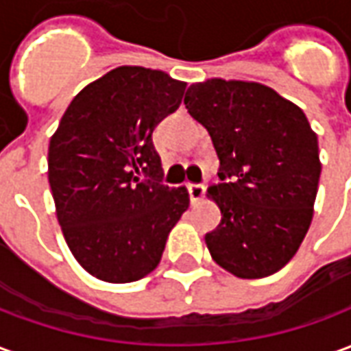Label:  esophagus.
<instances>
[{"label": "esophagus", "instance_id": "obj_1", "mask_svg": "<svg viewBox=\"0 0 351 351\" xmlns=\"http://www.w3.org/2000/svg\"><path fill=\"white\" fill-rule=\"evenodd\" d=\"M188 193H190L191 205H197L199 201L205 195V186L201 184H188Z\"/></svg>", "mask_w": 351, "mask_h": 351}]
</instances>
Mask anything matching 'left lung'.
Returning <instances> with one entry per match:
<instances>
[{
	"instance_id": "left-lung-1",
	"label": "left lung",
	"mask_w": 351,
	"mask_h": 351,
	"mask_svg": "<svg viewBox=\"0 0 351 351\" xmlns=\"http://www.w3.org/2000/svg\"><path fill=\"white\" fill-rule=\"evenodd\" d=\"M184 105L220 160V184L206 191L221 213L205 235L210 256L239 278L274 274L312 221L322 173L316 133L301 108L259 82H195Z\"/></svg>"
}]
</instances>
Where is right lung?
I'll use <instances>...</instances> for the list:
<instances>
[{
    "label": "right lung",
    "mask_w": 351,
    "mask_h": 351,
    "mask_svg": "<svg viewBox=\"0 0 351 351\" xmlns=\"http://www.w3.org/2000/svg\"><path fill=\"white\" fill-rule=\"evenodd\" d=\"M186 82L138 65L80 90L49 145V182L65 243L95 278L128 284L158 267L188 206L161 184L154 128L182 103Z\"/></svg>",
    "instance_id": "1"
}]
</instances>
